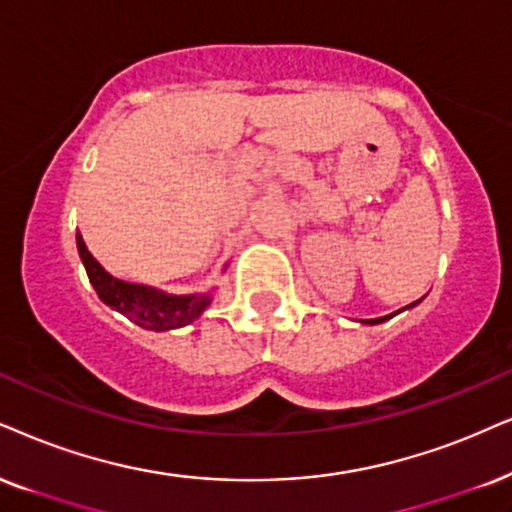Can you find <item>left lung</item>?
Wrapping results in <instances>:
<instances>
[{
  "label": "left lung",
  "instance_id": "obj_1",
  "mask_svg": "<svg viewBox=\"0 0 512 512\" xmlns=\"http://www.w3.org/2000/svg\"><path fill=\"white\" fill-rule=\"evenodd\" d=\"M420 300H423V297H420ZM420 300H416V302H411V304H409V307H404V309H411V307H416V304H418ZM399 312H401V309H399ZM399 312H394V314H399ZM394 314L380 316V319H364V321H361V323H368V326H375V323H383V321H387V319H392V316H394Z\"/></svg>",
  "mask_w": 512,
  "mask_h": 512
}]
</instances>
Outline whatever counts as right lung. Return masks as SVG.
Listing matches in <instances>:
<instances>
[{"label":"right lung","mask_w":512,"mask_h":512,"mask_svg":"<svg viewBox=\"0 0 512 512\" xmlns=\"http://www.w3.org/2000/svg\"><path fill=\"white\" fill-rule=\"evenodd\" d=\"M77 252L80 260L87 269L89 283H92L96 295L101 297L103 304L115 309V312L125 314L129 321L146 331H174V328H184L198 319L200 314L212 304L210 293H189V295H172L165 290L141 286V283H129L122 278H115L94 260L92 252L82 241V234L77 231Z\"/></svg>","instance_id":"obj_1"}]
</instances>
